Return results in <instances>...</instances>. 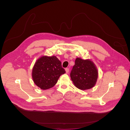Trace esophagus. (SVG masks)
<instances>
[{
  "label": "esophagus",
  "instance_id": "esophagus-1",
  "mask_svg": "<svg viewBox=\"0 0 130 130\" xmlns=\"http://www.w3.org/2000/svg\"><path fill=\"white\" fill-rule=\"evenodd\" d=\"M66 72L67 74H68L69 72V68H66Z\"/></svg>",
  "mask_w": 130,
  "mask_h": 130
}]
</instances>
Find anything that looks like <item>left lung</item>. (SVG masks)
Listing matches in <instances>:
<instances>
[{
    "instance_id": "8db88e82",
    "label": "left lung",
    "mask_w": 130,
    "mask_h": 130,
    "mask_svg": "<svg viewBox=\"0 0 130 130\" xmlns=\"http://www.w3.org/2000/svg\"><path fill=\"white\" fill-rule=\"evenodd\" d=\"M70 75L77 88L86 90L94 87L97 80L98 72L93 61L77 57Z\"/></svg>"
}]
</instances>
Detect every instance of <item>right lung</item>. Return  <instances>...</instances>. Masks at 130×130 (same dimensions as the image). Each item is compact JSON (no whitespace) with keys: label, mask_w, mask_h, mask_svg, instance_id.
<instances>
[{"label":"right lung","mask_w":130,"mask_h":130,"mask_svg":"<svg viewBox=\"0 0 130 130\" xmlns=\"http://www.w3.org/2000/svg\"><path fill=\"white\" fill-rule=\"evenodd\" d=\"M66 73L61 62L55 56H42L38 59L32 69L35 84L42 90L53 87L59 76Z\"/></svg>","instance_id":"right-lung-1"}]
</instances>
